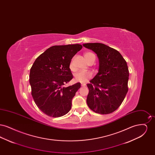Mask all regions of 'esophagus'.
I'll use <instances>...</instances> for the list:
<instances>
[{
	"label": "esophagus",
	"mask_w": 155,
	"mask_h": 155,
	"mask_svg": "<svg viewBox=\"0 0 155 155\" xmlns=\"http://www.w3.org/2000/svg\"><path fill=\"white\" fill-rule=\"evenodd\" d=\"M86 85V84H85V83H81V87H85Z\"/></svg>",
	"instance_id": "1"
}]
</instances>
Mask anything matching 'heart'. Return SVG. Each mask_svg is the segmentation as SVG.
Returning <instances> with one entry per match:
<instances>
[{
    "mask_svg": "<svg viewBox=\"0 0 155 155\" xmlns=\"http://www.w3.org/2000/svg\"><path fill=\"white\" fill-rule=\"evenodd\" d=\"M94 55V54L91 52H87L84 54V57L87 60V61L88 62L90 59H91V57ZM69 68L71 71H75V68H74L73 61L70 62L69 64ZM92 74L89 71H78L74 74V80L77 82L84 83L88 81L89 79L92 78Z\"/></svg>",
    "mask_w": 155,
    "mask_h": 155,
    "instance_id": "heart-1",
    "label": "heart"
}]
</instances>
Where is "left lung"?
I'll list each match as a JSON object with an SVG mask.
<instances>
[{
  "mask_svg": "<svg viewBox=\"0 0 155 155\" xmlns=\"http://www.w3.org/2000/svg\"><path fill=\"white\" fill-rule=\"evenodd\" d=\"M82 45L95 52L99 59L98 73L87 84V104L96 113L110 114L118 109L128 92L129 71L127 62L120 52L106 45Z\"/></svg>",
  "mask_w": 155,
  "mask_h": 155,
  "instance_id": "obj_1",
  "label": "left lung"
}]
</instances>
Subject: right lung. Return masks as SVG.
I'll use <instances>...</instances> for the list:
<instances>
[{"label":"right lung","mask_w":155,"mask_h":155,"mask_svg":"<svg viewBox=\"0 0 155 155\" xmlns=\"http://www.w3.org/2000/svg\"><path fill=\"white\" fill-rule=\"evenodd\" d=\"M82 48L80 44L53 46L39 55L31 68L32 96L38 107L50 117L63 116L71 108L81 84L64 85L73 78L69 64Z\"/></svg>","instance_id":"1"}]
</instances>
